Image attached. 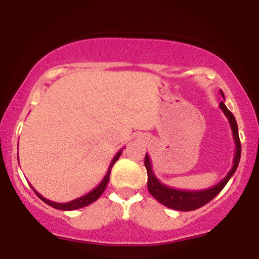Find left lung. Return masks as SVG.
<instances>
[{
    "mask_svg": "<svg viewBox=\"0 0 259 259\" xmlns=\"http://www.w3.org/2000/svg\"><path fill=\"white\" fill-rule=\"evenodd\" d=\"M222 96L224 97V94L221 90ZM219 107L228 118L229 123H230L231 132H233L234 141H235V154L233 160V167H231L229 173L225 175L224 179H222L214 186L208 187L204 190H197V191H189V190H179L174 189V187H169L165 184L160 183L158 178L156 177L152 170V164H151L150 156L146 153L145 156V167L147 169V189L150 194L156 198L157 201L164 204L165 207L171 208V209L181 210V212H189V210H195L208 202L212 201L219 192L224 189L227 183L230 180L235 171H236L237 165H239L240 157H241V142L239 138V127L235 117L229 109L227 108L224 102L219 103Z\"/></svg>",
    "mask_w": 259,
    "mask_h": 259,
    "instance_id": "obj_1",
    "label": "left lung"
}]
</instances>
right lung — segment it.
<instances>
[{
	"instance_id": "right-lung-1",
	"label": "right lung",
	"mask_w": 259,
	"mask_h": 259,
	"mask_svg": "<svg viewBox=\"0 0 259 259\" xmlns=\"http://www.w3.org/2000/svg\"><path fill=\"white\" fill-rule=\"evenodd\" d=\"M121 152H123V150H120L119 152L115 154V157H114V158H113V160L111 162V164H109L108 170H107L105 178H103V180L101 181L100 185L97 186V187H95L94 190H91V191L89 192V194L81 196V197L75 198V200L69 201V202H65V203H58V202H53V201L47 200V198H45L44 196L38 194V192H37L36 190H35L32 186H31V189L34 190V192L37 195V197L40 198V200H42V201L45 202V203H47V204H49V206L56 208V209H61V210H74V209H79V208H82V207L89 206V204H91L92 202L96 201L97 198H99L100 196L103 194V191H105V190H106L107 184H108V181H109V175H111L112 167H113V165H114V163L117 162L118 158H119V157H120Z\"/></svg>"
}]
</instances>
